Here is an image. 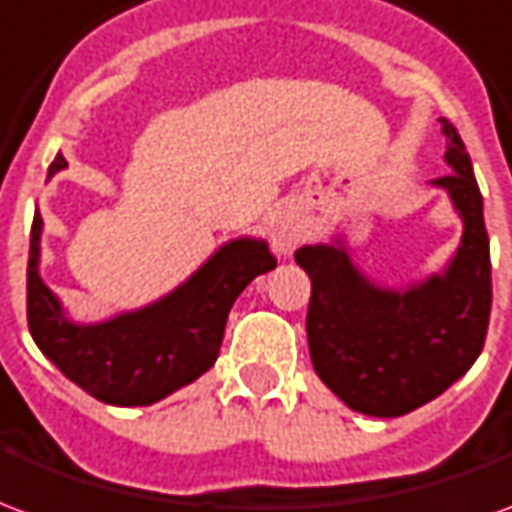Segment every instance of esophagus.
I'll use <instances>...</instances> for the list:
<instances>
[{
  "label": "esophagus",
  "mask_w": 512,
  "mask_h": 512,
  "mask_svg": "<svg viewBox=\"0 0 512 512\" xmlns=\"http://www.w3.org/2000/svg\"><path fill=\"white\" fill-rule=\"evenodd\" d=\"M301 238V224L296 216H290V213H282L277 216L274 222H271V244L277 252H293L296 244H299Z\"/></svg>",
  "instance_id": "1"
}]
</instances>
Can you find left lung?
<instances>
[{"label":"left lung","instance_id":"8db88e82","mask_svg":"<svg viewBox=\"0 0 512 512\" xmlns=\"http://www.w3.org/2000/svg\"><path fill=\"white\" fill-rule=\"evenodd\" d=\"M444 161L433 180L463 222L461 246L439 274L406 288L365 277L343 238L296 249L312 279L307 340L315 373L345 406L367 417H403L425 406L474 365L491 315V252L472 158L447 117Z\"/></svg>","mask_w":512,"mask_h":512}]
</instances>
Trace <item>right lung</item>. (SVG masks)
<instances>
[{"label":"right lung","mask_w":512,"mask_h":512,"mask_svg":"<svg viewBox=\"0 0 512 512\" xmlns=\"http://www.w3.org/2000/svg\"><path fill=\"white\" fill-rule=\"evenodd\" d=\"M65 167L57 153L49 178ZM40 233L43 219L35 211L27 266L32 340L62 376L109 406H150L208 373L233 301L252 279L277 268L263 238H235L153 304L101 323H73L40 277Z\"/></svg>","instance_id":"1"}]
</instances>
